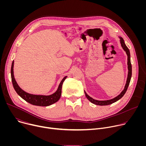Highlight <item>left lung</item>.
Wrapping results in <instances>:
<instances>
[{"mask_svg": "<svg viewBox=\"0 0 146 146\" xmlns=\"http://www.w3.org/2000/svg\"><path fill=\"white\" fill-rule=\"evenodd\" d=\"M120 38V42H121V44L122 47L123 48V49L124 50V51L126 52L127 56H128V78H127V83L125 84V88L124 90L122 91V92L118 95L117 97L110 99V100H97L95 99H94L93 98H92L91 97H90L89 95H88L87 94V93L85 92V94L86 96L87 97V98L92 103L95 104V105H99V106H106V105H111V104L117 102V100H118L119 99H120L123 95L124 94H125L126 91H127L128 87L129 85V82L131 81V78L132 77V65L131 63V55H130V51L128 49V48L127 47V46L125 44L124 40L122 37H119Z\"/></svg>", "mask_w": 146, "mask_h": 146, "instance_id": "obj_1", "label": "left lung"}]
</instances>
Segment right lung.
<instances>
[{"instance_id": "1", "label": "right lung", "mask_w": 146, "mask_h": 146, "mask_svg": "<svg viewBox=\"0 0 146 146\" xmlns=\"http://www.w3.org/2000/svg\"><path fill=\"white\" fill-rule=\"evenodd\" d=\"M13 66H14V60L12 62L11 68V81L13 85V87L15 91H16V92L18 94V95H19L25 101L35 106H48L52 105L53 103H55V102L59 100L61 96L62 84H63V82L66 78L67 76H65L63 79H62V80L60 82L58 90L53 94L48 95V96L36 95L30 94L25 92L18 86L14 77Z\"/></svg>"}]
</instances>
